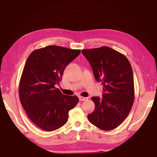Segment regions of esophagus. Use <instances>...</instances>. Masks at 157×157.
<instances>
[{
  "instance_id": "1",
  "label": "esophagus",
  "mask_w": 157,
  "mask_h": 157,
  "mask_svg": "<svg viewBox=\"0 0 157 157\" xmlns=\"http://www.w3.org/2000/svg\"><path fill=\"white\" fill-rule=\"evenodd\" d=\"M78 98H79L80 101H86L88 99V98H85V97H83V96H79Z\"/></svg>"
}]
</instances>
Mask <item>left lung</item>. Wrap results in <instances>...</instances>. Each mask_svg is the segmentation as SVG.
Masks as SVG:
<instances>
[{
    "mask_svg": "<svg viewBox=\"0 0 157 157\" xmlns=\"http://www.w3.org/2000/svg\"><path fill=\"white\" fill-rule=\"evenodd\" d=\"M92 66L94 77L103 85L101 98L92 97L95 103L89 121L102 130L119 126L131 111L134 100L132 69L126 57L107 46L82 50Z\"/></svg>",
    "mask_w": 157,
    "mask_h": 157,
    "instance_id": "1",
    "label": "left lung"
}]
</instances>
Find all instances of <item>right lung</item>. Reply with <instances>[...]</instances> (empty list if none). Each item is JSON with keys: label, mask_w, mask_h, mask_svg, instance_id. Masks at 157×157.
<instances>
[{"label": "right lung", "mask_w": 157, "mask_h": 157, "mask_svg": "<svg viewBox=\"0 0 157 157\" xmlns=\"http://www.w3.org/2000/svg\"><path fill=\"white\" fill-rule=\"evenodd\" d=\"M80 50L48 46L29 56L19 85L20 102L28 117L40 129L52 132L63 126L68 114L78 102L56 85L62 79L65 67L80 54Z\"/></svg>", "instance_id": "1"}]
</instances>
